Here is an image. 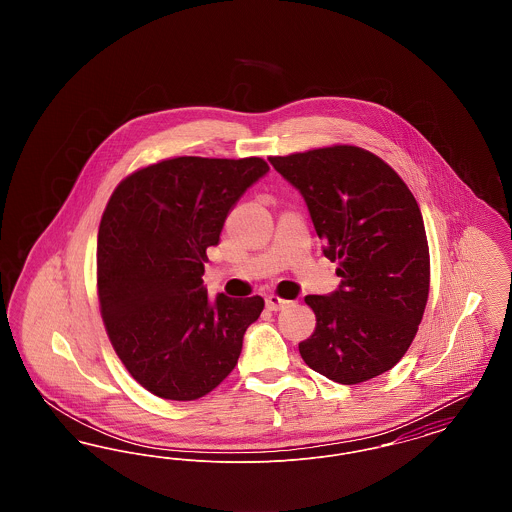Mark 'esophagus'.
I'll return each mask as SVG.
<instances>
[{
	"label": "esophagus",
	"instance_id": "obj_1",
	"mask_svg": "<svg viewBox=\"0 0 512 512\" xmlns=\"http://www.w3.org/2000/svg\"><path fill=\"white\" fill-rule=\"evenodd\" d=\"M265 303H267L268 311H280V309H284L286 305H290V301H286V299H282V297H278V295H268L267 299H265Z\"/></svg>",
	"mask_w": 512,
	"mask_h": 512
}]
</instances>
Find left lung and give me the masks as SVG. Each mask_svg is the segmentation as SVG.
Masks as SVG:
<instances>
[{"instance_id":"1","label":"left lung","mask_w":512,"mask_h":512,"mask_svg":"<svg viewBox=\"0 0 512 512\" xmlns=\"http://www.w3.org/2000/svg\"><path fill=\"white\" fill-rule=\"evenodd\" d=\"M303 195L340 288L307 295L317 315L303 361L338 384H361L401 361L430 292V253L418 203L374 153L332 146L268 157Z\"/></svg>"}]
</instances>
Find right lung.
Wrapping results in <instances>:
<instances>
[{
    "instance_id": "add662e5",
    "label": "right lung",
    "mask_w": 512,
    "mask_h": 512,
    "mask_svg": "<svg viewBox=\"0 0 512 512\" xmlns=\"http://www.w3.org/2000/svg\"><path fill=\"white\" fill-rule=\"evenodd\" d=\"M268 172L261 157H176L126 176L98 232V295L107 336L132 378L157 397L194 401L234 370L263 297L209 299L207 247Z\"/></svg>"
}]
</instances>
